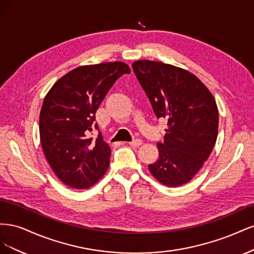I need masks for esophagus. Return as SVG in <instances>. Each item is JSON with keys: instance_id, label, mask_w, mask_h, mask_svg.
I'll list each match as a JSON object with an SVG mask.
<instances>
[{"instance_id": "obj_1", "label": "esophagus", "mask_w": 254, "mask_h": 254, "mask_svg": "<svg viewBox=\"0 0 254 254\" xmlns=\"http://www.w3.org/2000/svg\"><path fill=\"white\" fill-rule=\"evenodd\" d=\"M142 143H143L142 140L135 139V140H133V141H131V142H129V145L132 146V147H139L140 145H142Z\"/></svg>"}]
</instances>
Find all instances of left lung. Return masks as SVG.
<instances>
[{
	"mask_svg": "<svg viewBox=\"0 0 254 254\" xmlns=\"http://www.w3.org/2000/svg\"><path fill=\"white\" fill-rule=\"evenodd\" d=\"M133 72L157 119L167 120L164 141L158 143L159 159L148 165L166 187L193 179L207 160L217 139L216 102L197 76L161 61L137 60Z\"/></svg>",
	"mask_w": 254,
	"mask_h": 254,
	"instance_id": "obj_1",
	"label": "left lung"
}]
</instances>
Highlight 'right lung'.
I'll return each mask as SVG.
<instances>
[{"label": "right lung", "mask_w": 254, "mask_h": 254, "mask_svg": "<svg viewBox=\"0 0 254 254\" xmlns=\"http://www.w3.org/2000/svg\"><path fill=\"white\" fill-rule=\"evenodd\" d=\"M130 67L122 61L81 65L58 79L45 95L39 118L44 156L60 181L83 190L108 170L111 149L98 132L95 113L114 82Z\"/></svg>", "instance_id": "obj_1"}]
</instances>
